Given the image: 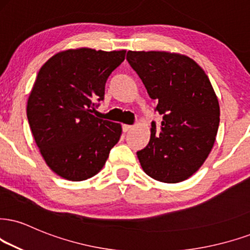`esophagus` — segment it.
<instances>
[{"mask_svg": "<svg viewBox=\"0 0 250 250\" xmlns=\"http://www.w3.org/2000/svg\"><path fill=\"white\" fill-rule=\"evenodd\" d=\"M123 132H128L131 130V128H133V126L132 125H123Z\"/></svg>", "mask_w": 250, "mask_h": 250, "instance_id": "34e87169", "label": "esophagus"}]
</instances>
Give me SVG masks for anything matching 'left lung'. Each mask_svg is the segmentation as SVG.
<instances>
[{"mask_svg":"<svg viewBox=\"0 0 250 250\" xmlns=\"http://www.w3.org/2000/svg\"><path fill=\"white\" fill-rule=\"evenodd\" d=\"M126 60L162 116L160 127L152 122L148 145L137 152L141 167L165 183L187 180L208 158L219 127V103L210 80L181 54L128 51Z\"/></svg>","mask_w":250,"mask_h":250,"instance_id":"8db88e82","label":"left lung"}]
</instances>
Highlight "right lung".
<instances>
[{"label":"right lung","mask_w":250,"mask_h":250,"mask_svg":"<svg viewBox=\"0 0 250 250\" xmlns=\"http://www.w3.org/2000/svg\"><path fill=\"white\" fill-rule=\"evenodd\" d=\"M126 51L68 50L39 70L27 101V120L47 166L69 181L96 175L119 141L122 126L95 117L110 74Z\"/></svg>","instance_id":"1"}]
</instances>
